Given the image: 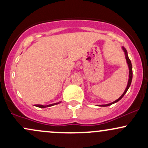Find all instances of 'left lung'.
<instances>
[{
  "label": "left lung",
  "mask_w": 148,
  "mask_h": 148,
  "mask_svg": "<svg viewBox=\"0 0 148 148\" xmlns=\"http://www.w3.org/2000/svg\"><path fill=\"white\" fill-rule=\"evenodd\" d=\"M122 49H123V51H124V53H125V58H126V62H127V65H128V68H129V79H128V82H127V87H126V88H125V91H124V92L123 93V95H122L120 96L118 99H116V100H115V101H113V102H111V103H106V104L99 105V106H110V105L113 104V103H115L118 102V101H120V100L123 97L124 95H125L126 94V92H127V90H128V89L130 87L131 84H132V76H133V72H132V62H131V60H130V58H129L128 53H127V51L126 50V49H125L124 47H122Z\"/></svg>",
  "instance_id": "1"
}]
</instances>
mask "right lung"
Here are the masks:
<instances>
[{"label":"right lung","instance_id":"add662e5","mask_svg":"<svg viewBox=\"0 0 148 148\" xmlns=\"http://www.w3.org/2000/svg\"><path fill=\"white\" fill-rule=\"evenodd\" d=\"M61 101H59V102H56V103H51V104H49V105H42V104H35V106L37 107H39V108H47V107H49V106H54V105H57L58 103H60Z\"/></svg>","mask_w":148,"mask_h":148}]
</instances>
